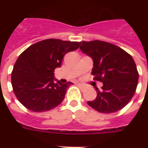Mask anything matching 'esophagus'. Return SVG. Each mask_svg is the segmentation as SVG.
<instances>
[{
  "label": "esophagus",
  "mask_w": 148,
  "mask_h": 148,
  "mask_svg": "<svg viewBox=\"0 0 148 148\" xmlns=\"http://www.w3.org/2000/svg\"><path fill=\"white\" fill-rule=\"evenodd\" d=\"M78 87L81 89V90H84L86 89V86L83 84H78Z\"/></svg>",
  "instance_id": "obj_1"
}]
</instances>
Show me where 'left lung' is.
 <instances>
[{
	"label": "left lung",
	"instance_id": "left-lung-1",
	"mask_svg": "<svg viewBox=\"0 0 148 148\" xmlns=\"http://www.w3.org/2000/svg\"><path fill=\"white\" fill-rule=\"evenodd\" d=\"M83 53L94 61L92 75L103 83L101 90L88 104L98 112L110 114L121 110L129 103L136 91L138 82L137 66L126 51L110 43L101 40L82 41Z\"/></svg>",
	"mask_w": 148,
	"mask_h": 148
}]
</instances>
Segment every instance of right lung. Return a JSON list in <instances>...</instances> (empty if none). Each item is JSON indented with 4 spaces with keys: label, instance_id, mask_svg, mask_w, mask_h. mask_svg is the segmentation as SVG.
<instances>
[{
    "label": "right lung",
    "instance_id": "obj_1",
    "mask_svg": "<svg viewBox=\"0 0 148 148\" xmlns=\"http://www.w3.org/2000/svg\"><path fill=\"white\" fill-rule=\"evenodd\" d=\"M81 42L47 39L34 44L21 53L11 73L17 100L28 110L44 112L63 101L71 82H55L54 70L61 67L64 56L78 49Z\"/></svg>",
    "mask_w": 148,
    "mask_h": 148
}]
</instances>
